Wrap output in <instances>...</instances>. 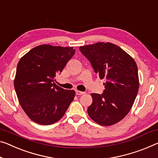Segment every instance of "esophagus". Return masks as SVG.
Instances as JSON below:
<instances>
[{
  "instance_id": "obj_1",
  "label": "esophagus",
  "mask_w": 158,
  "mask_h": 158,
  "mask_svg": "<svg viewBox=\"0 0 158 158\" xmlns=\"http://www.w3.org/2000/svg\"><path fill=\"white\" fill-rule=\"evenodd\" d=\"M76 94H77V95H81V94H84L85 93L84 92H81L79 90H76Z\"/></svg>"
}]
</instances>
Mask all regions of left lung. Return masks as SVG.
<instances>
[{"mask_svg": "<svg viewBox=\"0 0 158 158\" xmlns=\"http://www.w3.org/2000/svg\"><path fill=\"white\" fill-rule=\"evenodd\" d=\"M79 49L99 78L105 80L103 93L91 94L93 103L87 108L88 115L99 125L115 124L128 114L136 98L137 65L122 48L110 42L83 46Z\"/></svg>", "mask_w": 158, "mask_h": 158, "instance_id": "left-lung-1", "label": "left lung"}]
</instances>
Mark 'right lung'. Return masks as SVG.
<instances>
[{
    "mask_svg": "<svg viewBox=\"0 0 158 158\" xmlns=\"http://www.w3.org/2000/svg\"><path fill=\"white\" fill-rule=\"evenodd\" d=\"M73 47L38 46L19 60L14 86L19 102L31 120L50 125L60 120L74 99V90L64 89L55 83L74 55Z\"/></svg>",
    "mask_w": 158,
    "mask_h": 158,
    "instance_id": "right-lung-1",
    "label": "right lung"
}]
</instances>
